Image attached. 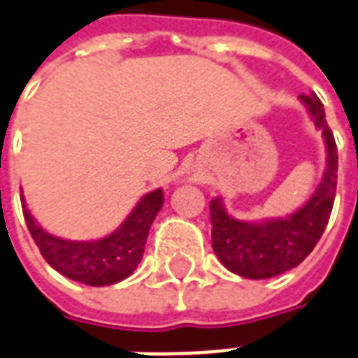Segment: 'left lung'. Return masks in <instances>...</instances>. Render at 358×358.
I'll return each mask as SVG.
<instances>
[{"mask_svg": "<svg viewBox=\"0 0 358 358\" xmlns=\"http://www.w3.org/2000/svg\"><path fill=\"white\" fill-rule=\"evenodd\" d=\"M300 101L308 106L327 146V171L310 201L289 217L261 223L238 222L225 212L222 199L210 201L215 255L242 278L266 280L299 266L312 253L331 217L338 182L336 143L317 95H300Z\"/></svg>", "mask_w": 358, "mask_h": 358, "instance_id": "1", "label": "left lung"}]
</instances>
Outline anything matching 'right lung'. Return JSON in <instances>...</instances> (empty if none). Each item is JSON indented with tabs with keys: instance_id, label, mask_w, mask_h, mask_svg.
I'll return each mask as SVG.
<instances>
[{
	"instance_id": "right-lung-1",
	"label": "right lung",
	"mask_w": 358,
	"mask_h": 358,
	"mask_svg": "<svg viewBox=\"0 0 358 358\" xmlns=\"http://www.w3.org/2000/svg\"><path fill=\"white\" fill-rule=\"evenodd\" d=\"M161 206L163 189L152 191L141 199V203L113 234L94 242H75L46 233L22 204L29 234L46 263L73 282L94 287L113 285L135 272L143 259L150 227Z\"/></svg>"
}]
</instances>
